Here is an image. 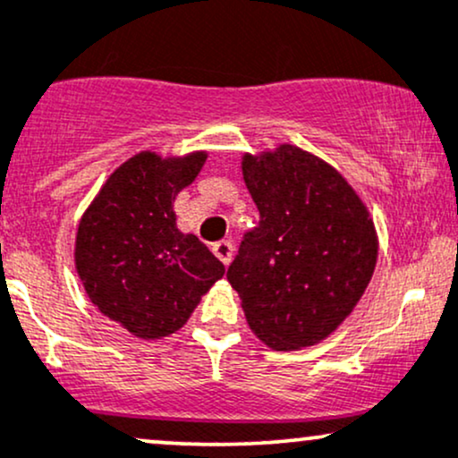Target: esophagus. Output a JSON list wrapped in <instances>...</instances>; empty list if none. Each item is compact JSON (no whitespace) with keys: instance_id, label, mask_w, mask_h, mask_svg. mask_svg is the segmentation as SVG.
<instances>
[{"instance_id":"1","label":"esophagus","mask_w":458,"mask_h":458,"mask_svg":"<svg viewBox=\"0 0 458 458\" xmlns=\"http://www.w3.org/2000/svg\"><path fill=\"white\" fill-rule=\"evenodd\" d=\"M213 254L228 267L233 262V243L230 241H219V243L213 245Z\"/></svg>"}]
</instances>
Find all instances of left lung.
<instances>
[{
	"instance_id": "obj_1",
	"label": "left lung",
	"mask_w": 458,
	"mask_h": 458,
	"mask_svg": "<svg viewBox=\"0 0 458 458\" xmlns=\"http://www.w3.org/2000/svg\"><path fill=\"white\" fill-rule=\"evenodd\" d=\"M241 170L260 213L228 269L247 325L276 351L318 344L375 273V222L346 178L299 146L245 152Z\"/></svg>"
}]
</instances>
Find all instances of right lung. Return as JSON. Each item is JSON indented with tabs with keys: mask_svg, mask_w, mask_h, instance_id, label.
Here are the masks:
<instances>
[{
	"mask_svg": "<svg viewBox=\"0 0 458 458\" xmlns=\"http://www.w3.org/2000/svg\"><path fill=\"white\" fill-rule=\"evenodd\" d=\"M207 157L141 150L115 167L79 219L75 269L86 295L135 338L176 334L225 273L196 234L176 225L174 199Z\"/></svg>",
	"mask_w": 458,
	"mask_h": 458,
	"instance_id": "obj_1",
	"label": "right lung"
}]
</instances>
